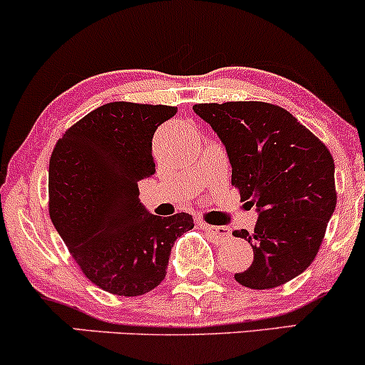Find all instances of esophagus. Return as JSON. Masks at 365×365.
I'll return each mask as SVG.
<instances>
[{"instance_id":"esophagus-1","label":"esophagus","mask_w":365,"mask_h":365,"mask_svg":"<svg viewBox=\"0 0 365 365\" xmlns=\"http://www.w3.org/2000/svg\"><path fill=\"white\" fill-rule=\"evenodd\" d=\"M202 228L211 235L215 240H225V238L230 237V228L226 226H211V225H202Z\"/></svg>"}]
</instances>
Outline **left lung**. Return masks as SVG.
Returning <instances> with one entry per match:
<instances>
[{"label":"left lung","mask_w":365,"mask_h":365,"mask_svg":"<svg viewBox=\"0 0 365 365\" xmlns=\"http://www.w3.org/2000/svg\"><path fill=\"white\" fill-rule=\"evenodd\" d=\"M195 115L223 142L232 183L257 211L254 233L237 230L254 261L235 279L266 290L304 273L316 257L336 207L334 161L295 116L259 101L195 104Z\"/></svg>","instance_id":"1"}]
</instances>
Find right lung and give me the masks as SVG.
<instances>
[{
    "mask_svg": "<svg viewBox=\"0 0 365 365\" xmlns=\"http://www.w3.org/2000/svg\"><path fill=\"white\" fill-rule=\"evenodd\" d=\"M175 106L108 103L58 140L49 161V216L82 273L104 292L144 295L165 279L171 247L194 228L187 212L161 217L139 199L156 173L153 137Z\"/></svg>",
    "mask_w": 365,
    "mask_h": 365,
    "instance_id": "1",
    "label": "right lung"
}]
</instances>
